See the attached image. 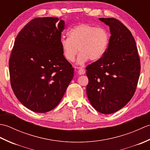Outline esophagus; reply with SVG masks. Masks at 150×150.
Masks as SVG:
<instances>
[{
  "label": "esophagus",
  "mask_w": 150,
  "mask_h": 150,
  "mask_svg": "<svg viewBox=\"0 0 150 150\" xmlns=\"http://www.w3.org/2000/svg\"><path fill=\"white\" fill-rule=\"evenodd\" d=\"M85 69H82V68H81V69H79V71H78V73L79 75H84V73H85Z\"/></svg>",
  "instance_id": "esophagus-1"
}]
</instances>
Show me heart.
<instances>
[{
  "instance_id": "obj_1",
  "label": "heart",
  "mask_w": 150,
  "mask_h": 150,
  "mask_svg": "<svg viewBox=\"0 0 150 150\" xmlns=\"http://www.w3.org/2000/svg\"><path fill=\"white\" fill-rule=\"evenodd\" d=\"M68 38L60 40V46L64 58L73 62L80 53L77 63L82 65L88 60L97 62L106 53L110 43V34L103 28L88 24H80L68 31Z\"/></svg>"
}]
</instances>
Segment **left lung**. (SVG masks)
I'll use <instances>...</instances> for the list:
<instances>
[{
    "mask_svg": "<svg viewBox=\"0 0 150 150\" xmlns=\"http://www.w3.org/2000/svg\"><path fill=\"white\" fill-rule=\"evenodd\" d=\"M110 27L111 36L104 57L88 65L86 93L98 112H116L129 103L137 86L141 63L132 33L119 20L99 18Z\"/></svg>",
    "mask_w": 150,
    "mask_h": 150,
    "instance_id": "8db88e82",
    "label": "left lung"
}]
</instances>
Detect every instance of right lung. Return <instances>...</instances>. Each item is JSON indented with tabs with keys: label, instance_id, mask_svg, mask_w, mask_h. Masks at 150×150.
<instances>
[{
	"label": "right lung",
	"instance_id": "1",
	"mask_svg": "<svg viewBox=\"0 0 150 150\" xmlns=\"http://www.w3.org/2000/svg\"><path fill=\"white\" fill-rule=\"evenodd\" d=\"M64 22L56 17L34 18L17 35L9 60L12 90L24 106L46 113L61 100L74 68L60 46Z\"/></svg>",
	"mask_w": 150,
	"mask_h": 150
}]
</instances>
